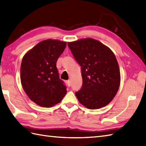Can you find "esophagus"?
Returning a JSON list of instances; mask_svg holds the SVG:
<instances>
[{
	"label": "esophagus",
	"instance_id": "34e87169",
	"mask_svg": "<svg viewBox=\"0 0 146 146\" xmlns=\"http://www.w3.org/2000/svg\"><path fill=\"white\" fill-rule=\"evenodd\" d=\"M66 83H67V86H69V87H70V86L71 84H70V81L69 80H67V81H66Z\"/></svg>",
	"mask_w": 146,
	"mask_h": 146
}]
</instances>
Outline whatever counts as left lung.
Here are the masks:
<instances>
[{
  "label": "left lung",
  "mask_w": 146,
  "mask_h": 146,
  "mask_svg": "<svg viewBox=\"0 0 146 146\" xmlns=\"http://www.w3.org/2000/svg\"><path fill=\"white\" fill-rule=\"evenodd\" d=\"M68 46L81 67L82 86L76 92L79 102L89 109L107 106L117 94L121 82L114 54L92 38L70 42Z\"/></svg>",
  "instance_id": "1"
}]
</instances>
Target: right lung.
Returning a JSON list of instances; mask_svg holds the SVG:
<instances>
[{
  "instance_id": "obj_1",
  "label": "right lung",
  "mask_w": 146,
  "mask_h": 146,
  "mask_svg": "<svg viewBox=\"0 0 146 146\" xmlns=\"http://www.w3.org/2000/svg\"><path fill=\"white\" fill-rule=\"evenodd\" d=\"M66 42L47 39L38 43L24 55L21 66L22 87L32 101L50 108L60 102L67 93L59 78L56 63Z\"/></svg>"
}]
</instances>
